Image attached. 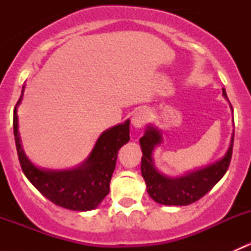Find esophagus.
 I'll return each mask as SVG.
<instances>
[{
    "mask_svg": "<svg viewBox=\"0 0 251 251\" xmlns=\"http://www.w3.org/2000/svg\"><path fill=\"white\" fill-rule=\"evenodd\" d=\"M147 119H148V116H147L146 110H142V109L141 110H137L132 115V125H133V127H136V128L143 127V126L146 125V123H147Z\"/></svg>",
    "mask_w": 251,
    "mask_h": 251,
    "instance_id": "esophagus-1",
    "label": "esophagus"
}]
</instances>
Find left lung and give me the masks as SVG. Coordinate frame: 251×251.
<instances>
[{
    "label": "left lung",
    "instance_id": "8db88e82",
    "mask_svg": "<svg viewBox=\"0 0 251 251\" xmlns=\"http://www.w3.org/2000/svg\"><path fill=\"white\" fill-rule=\"evenodd\" d=\"M222 95L228 100L225 88H222ZM233 140L234 133L232 135L228 151L221 160L201 170L192 171L184 176L168 177L156 170L153 161L154 148L163 141L160 131L151 125L147 126L144 136L140 140L142 153H143L141 173L146 181L149 197L159 204L181 205V206L199 201L207 192L211 191L212 187L226 174L232 159Z\"/></svg>",
    "mask_w": 251,
    "mask_h": 251
}]
</instances>
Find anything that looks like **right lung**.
I'll list each match as a JSON object with an SVG mask.
<instances>
[{
    "label": "right lung",
    "mask_w": 251,
    "mask_h": 251,
    "mask_svg": "<svg viewBox=\"0 0 251 251\" xmlns=\"http://www.w3.org/2000/svg\"><path fill=\"white\" fill-rule=\"evenodd\" d=\"M24 90L25 86H23L13 116L14 140L23 173L42 196L58 206L74 211H87L97 207L109 193L119 149L130 140V120L104 131L87 160L78 168L62 171L42 170L26 158L20 143L17 107L22 102Z\"/></svg>",
    "instance_id": "add662e5"
}]
</instances>
